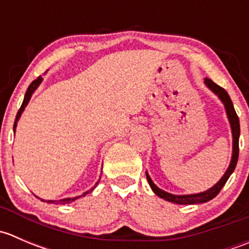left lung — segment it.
<instances>
[{
  "label": "left lung",
  "mask_w": 249,
  "mask_h": 249,
  "mask_svg": "<svg viewBox=\"0 0 249 249\" xmlns=\"http://www.w3.org/2000/svg\"><path fill=\"white\" fill-rule=\"evenodd\" d=\"M206 85L210 88L212 91H214L218 96L220 97L223 102H224L225 109H227V114L228 118H229L230 125H231V130H232V137H233V149H232V158H231V162L229 165V169L227 170V172L224 173V176L222 177V179L212 187L211 189L206 190V192L200 193V194H194V195H172L169 194V193L164 192V190L159 189L154 183L152 182L150 179L149 175L145 173L147 176V180L149 183L150 188L153 189V192L158 195L161 199H165L166 201L173 202V203H179V205H193V203H202V202H207L210 200H212L213 197L217 196L219 194V192L222 190V188L224 187L227 180L229 179L230 175L235 170L236 164H237L238 160V137H240V120H238V115L236 114V110L233 108V105L231 99H230L229 94L227 92V90L223 89L222 87H219L218 84H215L212 79L210 78H206L205 79Z\"/></svg>",
  "instance_id": "obj_1"
}]
</instances>
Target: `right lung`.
<instances>
[{"mask_svg":"<svg viewBox=\"0 0 249 249\" xmlns=\"http://www.w3.org/2000/svg\"><path fill=\"white\" fill-rule=\"evenodd\" d=\"M41 82H42V77H38V78H37V79H35L34 82H32L31 84L29 85V88H27V90H26V94H25V97H24V101H22V104H21V107H20L19 110H18V113H17V118H16V122H14V126H13L14 131H16V127H17V122H18V120H19V118H20V115H21L22 110H24L25 107H26V105L29 104L30 99H31V95L34 94V91H35V90L37 89V87H38V85H39V83H41ZM97 183H99V182H97ZM97 183H96V184H95V187H96V185H97ZM95 187H94V188H95ZM94 188H91V189H90V190H88L87 193H84V194H83L82 196H85V195H87L88 193H91V190L94 189ZM78 197H80V196H77V197H70V199H64V200H60L59 203H69V202H72V201H74V200H76V199H78ZM48 202H54V201H48Z\"/></svg>","mask_w":249,"mask_h":249,"instance_id":"right-lung-1","label":"right lung"}]
</instances>
